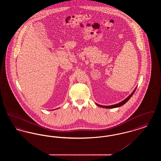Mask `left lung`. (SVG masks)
I'll use <instances>...</instances> for the list:
<instances>
[{"label":"left lung","mask_w":161,"mask_h":161,"mask_svg":"<svg viewBox=\"0 0 161 161\" xmlns=\"http://www.w3.org/2000/svg\"><path fill=\"white\" fill-rule=\"evenodd\" d=\"M136 89V88H135V89L133 91V92H132L131 94H130V95H129L127 98H125V100H123V101H121V102H120V103H118V104H116L112 105V106H101V105H99V104H97V105L98 106H100V107H103V108H115V107H120V106L124 105L125 103H126L129 100H130V98L131 97V96L133 95V93L135 91Z\"/></svg>","instance_id":"obj_1"}]
</instances>
